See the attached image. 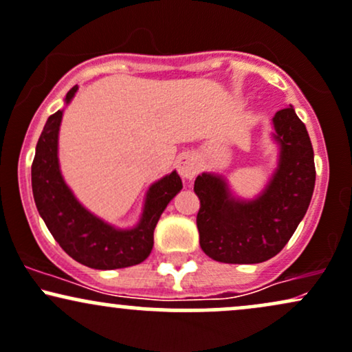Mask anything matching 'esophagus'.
Masks as SVG:
<instances>
[{
  "instance_id": "obj_1",
  "label": "esophagus",
  "mask_w": 352,
  "mask_h": 352,
  "mask_svg": "<svg viewBox=\"0 0 352 352\" xmlns=\"http://www.w3.org/2000/svg\"><path fill=\"white\" fill-rule=\"evenodd\" d=\"M175 167L184 179L192 180L193 177L198 173L200 165H198V160L193 154H190V152H184V154H180L179 157H177Z\"/></svg>"
}]
</instances>
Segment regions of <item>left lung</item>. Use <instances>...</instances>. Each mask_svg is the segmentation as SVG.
Instances as JSON below:
<instances>
[{
  "instance_id": "obj_1",
  "label": "left lung",
  "mask_w": 352,
  "mask_h": 352,
  "mask_svg": "<svg viewBox=\"0 0 352 352\" xmlns=\"http://www.w3.org/2000/svg\"><path fill=\"white\" fill-rule=\"evenodd\" d=\"M274 128L280 160L257 200H234L221 177L201 173L195 180L200 245L211 259L224 264L269 261L289 243L307 213L316 177L310 135L292 107L275 113Z\"/></svg>"
}]
</instances>
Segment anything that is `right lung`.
<instances>
[{
	"instance_id": "right-lung-1",
	"label": "right lung",
	"mask_w": 352,
	"mask_h": 352,
	"mask_svg": "<svg viewBox=\"0 0 352 352\" xmlns=\"http://www.w3.org/2000/svg\"><path fill=\"white\" fill-rule=\"evenodd\" d=\"M78 87L67 93L74 98ZM62 111L50 114L36 146L32 160V193L37 211L50 234L72 259L91 269H122L141 264L154 245V230L168 201L182 190L177 172L149 188L141 223L134 230H116L93 217L75 200L62 179L57 159V139Z\"/></svg>"
}]
</instances>
